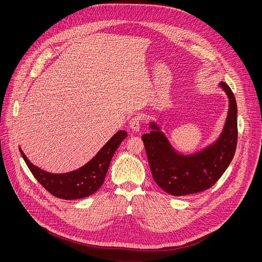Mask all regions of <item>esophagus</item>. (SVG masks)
<instances>
[{
  "label": "esophagus",
  "mask_w": 262,
  "mask_h": 262,
  "mask_svg": "<svg viewBox=\"0 0 262 262\" xmlns=\"http://www.w3.org/2000/svg\"><path fill=\"white\" fill-rule=\"evenodd\" d=\"M141 117L140 116H135L130 119L129 121V127L135 130V132H139L140 127H141Z\"/></svg>",
  "instance_id": "1"
}]
</instances>
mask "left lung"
<instances>
[{"label": "left lung", "instance_id": "obj_1", "mask_svg": "<svg viewBox=\"0 0 262 262\" xmlns=\"http://www.w3.org/2000/svg\"><path fill=\"white\" fill-rule=\"evenodd\" d=\"M221 88L229 98L227 119L219 139L203 150L183 156L177 154L156 123L142 140L151 174L162 190L173 196L205 191L220 179L230 165L237 144V105L230 87L222 82Z\"/></svg>", "mask_w": 262, "mask_h": 262}]
</instances>
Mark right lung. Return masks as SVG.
I'll use <instances>...</instances> for the list:
<instances>
[{
    "label": "right lung",
    "instance_id": "1",
    "mask_svg": "<svg viewBox=\"0 0 262 262\" xmlns=\"http://www.w3.org/2000/svg\"><path fill=\"white\" fill-rule=\"evenodd\" d=\"M126 136V132L118 130L90 162L78 170L62 174L41 170L28 160L20 147L19 151L34 177L49 193L65 200L81 199L92 195L102 185L112 158Z\"/></svg>",
    "mask_w": 262,
    "mask_h": 262
}]
</instances>
